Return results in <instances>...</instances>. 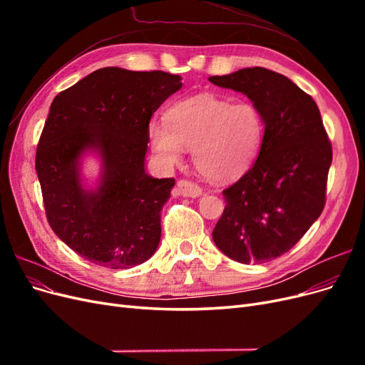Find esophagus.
Here are the masks:
<instances>
[{
  "mask_svg": "<svg viewBox=\"0 0 365 365\" xmlns=\"http://www.w3.org/2000/svg\"><path fill=\"white\" fill-rule=\"evenodd\" d=\"M175 192L178 193L180 196H185V197H197L201 196L202 193V189L200 185H197L196 182L193 181H189V180H180L178 182H176V189Z\"/></svg>",
  "mask_w": 365,
  "mask_h": 365,
  "instance_id": "obj_1",
  "label": "esophagus"
}]
</instances>
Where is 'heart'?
I'll return each mask as SVG.
<instances>
[{
  "label": "heart",
  "mask_w": 365,
  "mask_h": 365,
  "mask_svg": "<svg viewBox=\"0 0 365 365\" xmlns=\"http://www.w3.org/2000/svg\"><path fill=\"white\" fill-rule=\"evenodd\" d=\"M264 134L267 120L257 103L216 93L181 98L168 109V121L152 120L148 126L150 148L163 164L178 163L184 148H192L196 170L212 181L244 175L257 160Z\"/></svg>",
  "instance_id": "heart-1"
}]
</instances>
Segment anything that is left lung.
Segmentation results:
<instances>
[{
    "mask_svg": "<svg viewBox=\"0 0 365 365\" xmlns=\"http://www.w3.org/2000/svg\"><path fill=\"white\" fill-rule=\"evenodd\" d=\"M212 83L247 94L267 120V134L248 172L222 192L216 247L240 263L288 252L322 215L332 143L314 98L288 77L262 67L212 76Z\"/></svg>",
    "mask_w": 365,
    "mask_h": 365,
    "instance_id": "obj_1",
    "label": "left lung"
}]
</instances>
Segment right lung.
Returning <instances> with one entry per match:
<instances>
[{"label": "right lung", "mask_w": 365, "mask_h": 365, "mask_svg": "<svg viewBox=\"0 0 365 365\" xmlns=\"http://www.w3.org/2000/svg\"><path fill=\"white\" fill-rule=\"evenodd\" d=\"M181 86L178 74L106 67L54 97L36 148V172L51 230L81 257L128 269L155 252L160 212L175 180L146 173L148 126ZM86 148L104 158L97 192L83 191L76 172Z\"/></svg>", "instance_id": "1"}]
</instances>
